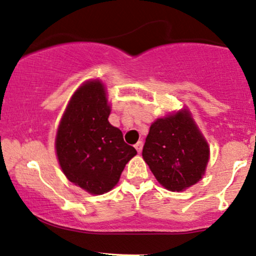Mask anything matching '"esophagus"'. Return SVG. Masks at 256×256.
<instances>
[{
    "mask_svg": "<svg viewBox=\"0 0 256 256\" xmlns=\"http://www.w3.org/2000/svg\"><path fill=\"white\" fill-rule=\"evenodd\" d=\"M142 147H144V144L141 142V141H138V142L135 144V148H136V150L138 153H141V150H142Z\"/></svg>",
    "mask_w": 256,
    "mask_h": 256,
    "instance_id": "34e87169",
    "label": "esophagus"
}]
</instances>
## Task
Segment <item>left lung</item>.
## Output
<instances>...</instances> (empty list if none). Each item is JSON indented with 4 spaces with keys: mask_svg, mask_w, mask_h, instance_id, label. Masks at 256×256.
Segmentation results:
<instances>
[{
    "mask_svg": "<svg viewBox=\"0 0 256 256\" xmlns=\"http://www.w3.org/2000/svg\"><path fill=\"white\" fill-rule=\"evenodd\" d=\"M142 156L164 188L182 191L202 179L209 162V146L190 114L179 112L150 126Z\"/></svg>",
    "mask_w": 256,
    "mask_h": 256,
    "instance_id": "left-lung-1",
    "label": "left lung"
}]
</instances>
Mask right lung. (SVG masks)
Masks as SVG:
<instances>
[{"mask_svg": "<svg viewBox=\"0 0 256 256\" xmlns=\"http://www.w3.org/2000/svg\"><path fill=\"white\" fill-rule=\"evenodd\" d=\"M109 115L103 85L89 82L72 96L56 133V150L62 172L92 194L112 190L126 164L136 154L124 142L122 132L110 124Z\"/></svg>", "mask_w": 256, "mask_h": 256, "instance_id": "right-lung-1", "label": "right lung"}]
</instances>
